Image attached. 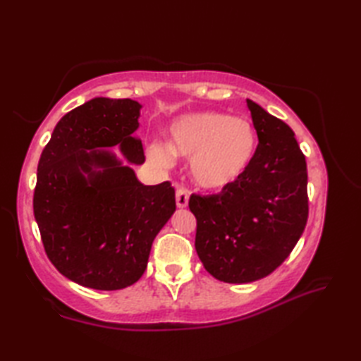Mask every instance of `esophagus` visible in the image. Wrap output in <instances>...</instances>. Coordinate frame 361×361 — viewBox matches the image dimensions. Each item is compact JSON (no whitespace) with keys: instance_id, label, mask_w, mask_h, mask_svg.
<instances>
[{"instance_id":"1","label":"esophagus","mask_w":361,"mask_h":361,"mask_svg":"<svg viewBox=\"0 0 361 361\" xmlns=\"http://www.w3.org/2000/svg\"><path fill=\"white\" fill-rule=\"evenodd\" d=\"M176 206L178 208H186L188 203H189V192L186 188L183 186H176Z\"/></svg>"}]
</instances>
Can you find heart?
Masks as SVG:
<instances>
[{"instance_id":"1","label":"heart","mask_w":361,"mask_h":361,"mask_svg":"<svg viewBox=\"0 0 361 361\" xmlns=\"http://www.w3.org/2000/svg\"><path fill=\"white\" fill-rule=\"evenodd\" d=\"M169 145L153 142L150 153L161 164H171L173 153L190 157V175L204 189H224L247 171L257 149L250 122L225 113L185 114L171 126Z\"/></svg>"}]
</instances>
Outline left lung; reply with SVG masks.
Wrapping results in <instances>:
<instances>
[{
	"instance_id": "1",
	"label": "left lung",
	"mask_w": 361,
	"mask_h": 361,
	"mask_svg": "<svg viewBox=\"0 0 361 361\" xmlns=\"http://www.w3.org/2000/svg\"><path fill=\"white\" fill-rule=\"evenodd\" d=\"M247 105L259 137L251 164L221 192L189 198L197 255L206 271L228 283L273 273L309 217L307 164L293 130L250 99Z\"/></svg>"
}]
</instances>
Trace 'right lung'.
Returning a JSON list of instances; mask_svg holds the SVG:
<instances>
[{"label":"right lung","instance_id":"1","mask_svg":"<svg viewBox=\"0 0 361 361\" xmlns=\"http://www.w3.org/2000/svg\"><path fill=\"white\" fill-rule=\"evenodd\" d=\"M142 105L94 97L54 128L37 169L34 216L43 247L65 278L94 290L132 286L147 268L152 243L175 212L171 183L145 186L130 164L145 161L133 133Z\"/></svg>","mask_w":361,"mask_h":361}]
</instances>
